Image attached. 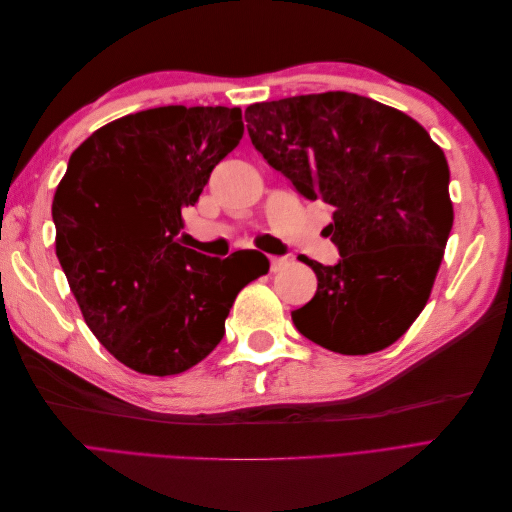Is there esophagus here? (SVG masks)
Listing matches in <instances>:
<instances>
[{
	"label": "esophagus",
	"mask_w": 512,
	"mask_h": 512,
	"mask_svg": "<svg viewBox=\"0 0 512 512\" xmlns=\"http://www.w3.org/2000/svg\"><path fill=\"white\" fill-rule=\"evenodd\" d=\"M269 262H271V271H280L286 262H288V256H269Z\"/></svg>",
	"instance_id": "obj_1"
}]
</instances>
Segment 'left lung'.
<instances>
[{"mask_svg":"<svg viewBox=\"0 0 512 512\" xmlns=\"http://www.w3.org/2000/svg\"><path fill=\"white\" fill-rule=\"evenodd\" d=\"M252 145L301 196L333 207L339 260L292 322L339 354L378 352L423 312L453 228L444 151L397 108L348 91L245 108Z\"/></svg>","mask_w":512,"mask_h":512,"instance_id":"obj_1","label":"left lung"}]
</instances>
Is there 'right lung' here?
Listing matches in <instances>:
<instances>
[{
    "label": "right lung",
    "instance_id": "add662e5",
    "mask_svg": "<svg viewBox=\"0 0 512 512\" xmlns=\"http://www.w3.org/2000/svg\"><path fill=\"white\" fill-rule=\"evenodd\" d=\"M243 136L241 108L160 106L96 130L53 198L55 252L87 327L149 376L194 367L222 342L239 290L269 271L252 250L209 258L179 243L181 211Z\"/></svg>",
    "mask_w": 512,
    "mask_h": 512
}]
</instances>
